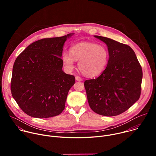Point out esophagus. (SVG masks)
<instances>
[{
    "instance_id": "1",
    "label": "esophagus",
    "mask_w": 156,
    "mask_h": 156,
    "mask_svg": "<svg viewBox=\"0 0 156 156\" xmlns=\"http://www.w3.org/2000/svg\"><path fill=\"white\" fill-rule=\"evenodd\" d=\"M75 79H76V81H83V79H82L81 77L78 76H75Z\"/></svg>"
}]
</instances>
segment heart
Wrapping results in <instances>:
<instances>
[{"mask_svg": "<svg viewBox=\"0 0 156 156\" xmlns=\"http://www.w3.org/2000/svg\"><path fill=\"white\" fill-rule=\"evenodd\" d=\"M70 53L64 52L62 62L69 70L74 68L75 61L81 73L88 77L100 75L105 69L108 60V51L105 46L94 42H80L70 48Z\"/></svg>", "mask_w": 156, "mask_h": 156, "instance_id": "b5f03b06", "label": "heart"}]
</instances>
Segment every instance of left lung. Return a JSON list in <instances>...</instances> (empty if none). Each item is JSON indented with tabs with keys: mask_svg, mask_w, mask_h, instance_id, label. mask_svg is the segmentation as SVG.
Wrapping results in <instances>:
<instances>
[{
	"mask_svg": "<svg viewBox=\"0 0 156 156\" xmlns=\"http://www.w3.org/2000/svg\"><path fill=\"white\" fill-rule=\"evenodd\" d=\"M106 44L109 58L105 69L84 85L91 108L96 114L112 117L125 112L140 98L143 71L129 46L112 39L94 36Z\"/></svg>",
	"mask_w": 156,
	"mask_h": 156,
	"instance_id": "left-lung-1",
	"label": "left lung"
}]
</instances>
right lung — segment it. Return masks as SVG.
I'll return each mask as SVG.
<instances>
[{
    "mask_svg": "<svg viewBox=\"0 0 156 156\" xmlns=\"http://www.w3.org/2000/svg\"><path fill=\"white\" fill-rule=\"evenodd\" d=\"M72 33L34 42L16 58L12 71L11 92L20 108L35 118L61 114L73 75L62 70L63 46Z\"/></svg>",
    "mask_w": 156,
    "mask_h": 156,
    "instance_id": "right-lung-1",
    "label": "right lung"
}]
</instances>
